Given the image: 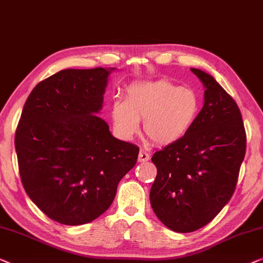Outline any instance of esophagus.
<instances>
[{
	"label": "esophagus",
	"instance_id": "esophagus-1",
	"mask_svg": "<svg viewBox=\"0 0 263 263\" xmlns=\"http://www.w3.org/2000/svg\"><path fill=\"white\" fill-rule=\"evenodd\" d=\"M149 154L147 153L146 151H143V149H141L140 151V153H139V158H138V161L139 162H146V161H148V160H149Z\"/></svg>",
	"mask_w": 263,
	"mask_h": 263
}]
</instances>
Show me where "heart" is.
<instances>
[{
    "label": "heart",
    "mask_w": 263,
    "mask_h": 263,
    "mask_svg": "<svg viewBox=\"0 0 263 263\" xmlns=\"http://www.w3.org/2000/svg\"><path fill=\"white\" fill-rule=\"evenodd\" d=\"M200 111V101L192 89L168 81L140 82L129 86L125 102H115L111 116L119 133L130 138L144 120L143 130L154 143L166 146L191 130Z\"/></svg>",
    "instance_id": "b5f03b06"
}]
</instances>
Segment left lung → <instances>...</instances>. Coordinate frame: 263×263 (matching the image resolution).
I'll list each match as a JSON object with an SVG mask.
<instances>
[{
	"label": "left lung",
	"instance_id": "left-lung-1",
	"mask_svg": "<svg viewBox=\"0 0 263 263\" xmlns=\"http://www.w3.org/2000/svg\"><path fill=\"white\" fill-rule=\"evenodd\" d=\"M205 86L204 105L184 138L155 152L158 174L151 205L177 233L210 223L234 195L246 155L247 135L238 105L206 72L191 68Z\"/></svg>",
	"mask_w": 263,
	"mask_h": 263
}]
</instances>
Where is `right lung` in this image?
<instances>
[{
  "instance_id": "obj_1",
  "label": "right lung",
  "mask_w": 263,
  "mask_h": 263,
  "mask_svg": "<svg viewBox=\"0 0 263 263\" xmlns=\"http://www.w3.org/2000/svg\"><path fill=\"white\" fill-rule=\"evenodd\" d=\"M110 70H62L32 90L22 109L15 151L24 189L49 218L81 226L108 210L139 147L117 140L93 115Z\"/></svg>"
}]
</instances>
